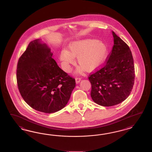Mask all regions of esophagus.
<instances>
[{"instance_id": "obj_1", "label": "esophagus", "mask_w": 152, "mask_h": 152, "mask_svg": "<svg viewBox=\"0 0 152 152\" xmlns=\"http://www.w3.org/2000/svg\"><path fill=\"white\" fill-rule=\"evenodd\" d=\"M75 80H76V83H78L81 81V78H79V77H76V78H75Z\"/></svg>"}]
</instances>
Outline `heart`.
Wrapping results in <instances>:
<instances>
[{
    "label": "heart",
    "instance_id": "b5f03b06",
    "mask_svg": "<svg viewBox=\"0 0 152 152\" xmlns=\"http://www.w3.org/2000/svg\"><path fill=\"white\" fill-rule=\"evenodd\" d=\"M107 51V46L103 42L96 39H83L71 42L67 51L61 52L60 58L66 71L69 70V64H72L74 58L77 56V62L81 66L77 71H92L102 64Z\"/></svg>",
    "mask_w": 152,
    "mask_h": 152
}]
</instances>
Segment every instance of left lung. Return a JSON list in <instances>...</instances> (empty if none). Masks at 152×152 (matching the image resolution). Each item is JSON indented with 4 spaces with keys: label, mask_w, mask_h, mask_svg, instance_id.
<instances>
[{
    "label": "left lung",
    "mask_w": 152,
    "mask_h": 152,
    "mask_svg": "<svg viewBox=\"0 0 152 152\" xmlns=\"http://www.w3.org/2000/svg\"><path fill=\"white\" fill-rule=\"evenodd\" d=\"M114 46L101 69L88 77L91 96L103 106L118 105L129 96L134 83L135 71L132 52L124 42L112 31Z\"/></svg>",
    "instance_id": "obj_1"
}]
</instances>
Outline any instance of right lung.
<instances>
[{"label": "right lung", "instance_id": "1", "mask_svg": "<svg viewBox=\"0 0 152 152\" xmlns=\"http://www.w3.org/2000/svg\"><path fill=\"white\" fill-rule=\"evenodd\" d=\"M41 39L31 42L19 58L17 80L24 100L33 109L53 113L69 102L75 80L61 69Z\"/></svg>", "mask_w": 152, "mask_h": 152}]
</instances>
